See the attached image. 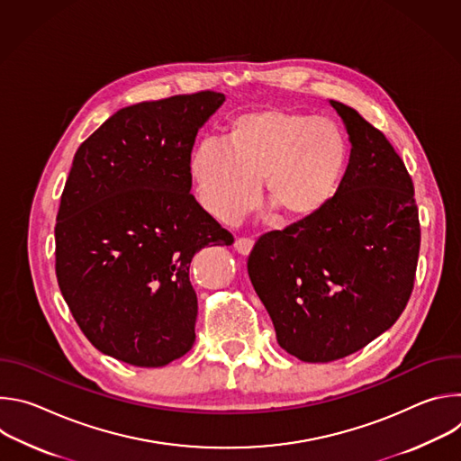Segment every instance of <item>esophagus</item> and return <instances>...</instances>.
I'll return each mask as SVG.
<instances>
[{
    "instance_id": "34e87169",
    "label": "esophagus",
    "mask_w": 461,
    "mask_h": 461,
    "mask_svg": "<svg viewBox=\"0 0 461 461\" xmlns=\"http://www.w3.org/2000/svg\"><path fill=\"white\" fill-rule=\"evenodd\" d=\"M251 248H253V240L248 239V237H239V239L235 240V249H237L240 255H248V253L251 251Z\"/></svg>"
}]
</instances>
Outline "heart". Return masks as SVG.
<instances>
[{
  "label": "heart",
  "instance_id": "1",
  "mask_svg": "<svg viewBox=\"0 0 461 461\" xmlns=\"http://www.w3.org/2000/svg\"><path fill=\"white\" fill-rule=\"evenodd\" d=\"M345 164L347 140L332 120L268 107L233 116L226 144H196L187 169L201 206L235 224L257 206L260 180L283 219L315 215L334 196Z\"/></svg>",
  "mask_w": 461,
  "mask_h": 461
}]
</instances>
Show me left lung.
<instances>
[{
  "mask_svg": "<svg viewBox=\"0 0 461 461\" xmlns=\"http://www.w3.org/2000/svg\"><path fill=\"white\" fill-rule=\"evenodd\" d=\"M330 104L352 142L338 193L315 215L262 235L248 257L281 348L308 363L347 357L398 321L421 240L403 160L356 109Z\"/></svg>",
  "mask_w": 461,
  "mask_h": 461,
  "instance_id": "left-lung-1",
  "label": "left lung"
}]
</instances>
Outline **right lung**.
I'll list each match as a JSON object with an SVG mask.
<instances>
[{"label": "right lung", "mask_w": 461, "mask_h": 461, "mask_svg": "<svg viewBox=\"0 0 461 461\" xmlns=\"http://www.w3.org/2000/svg\"><path fill=\"white\" fill-rule=\"evenodd\" d=\"M224 95L201 91L116 111L78 148L56 217V277L95 348L164 366L194 343L189 262L230 246L189 193V155Z\"/></svg>", "instance_id": "1"}]
</instances>
